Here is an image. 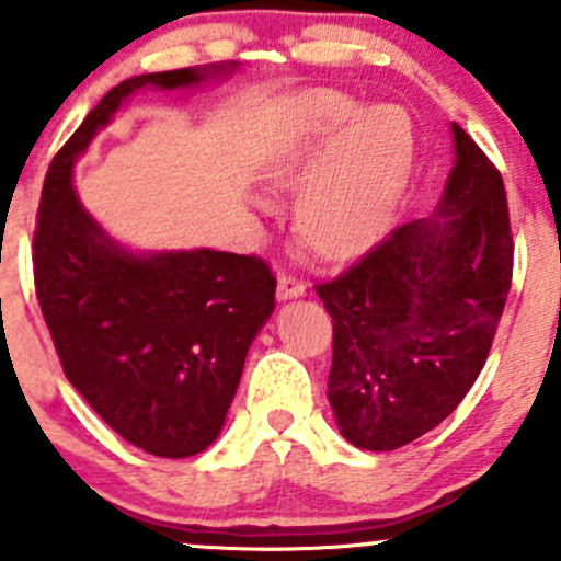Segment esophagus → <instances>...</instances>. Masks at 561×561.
Here are the masks:
<instances>
[{
    "label": "esophagus",
    "mask_w": 561,
    "mask_h": 561,
    "mask_svg": "<svg viewBox=\"0 0 561 561\" xmlns=\"http://www.w3.org/2000/svg\"><path fill=\"white\" fill-rule=\"evenodd\" d=\"M304 293H307V285L298 279V274H293V271H282L279 285H276V296H279V301H285V298H298L304 296Z\"/></svg>",
    "instance_id": "1"
}]
</instances>
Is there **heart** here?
Returning a JSON list of instances; mask_svg holds the SVG:
<instances>
[{"mask_svg":"<svg viewBox=\"0 0 561 561\" xmlns=\"http://www.w3.org/2000/svg\"><path fill=\"white\" fill-rule=\"evenodd\" d=\"M412 162L410 122L396 107L360 113L353 100L317 92L296 107L268 175L304 186L296 228L322 254L358 252L388 228Z\"/></svg>","mask_w":561,"mask_h":561,"instance_id":"obj_1","label":"heart"}]
</instances>
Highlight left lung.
Instances as JSON below:
<instances>
[{"mask_svg": "<svg viewBox=\"0 0 561 561\" xmlns=\"http://www.w3.org/2000/svg\"><path fill=\"white\" fill-rule=\"evenodd\" d=\"M454 140L439 217L399 225L314 285L333 320L328 401L355 448L396 450L439 426L505 312L516 249L505 184L458 124Z\"/></svg>", "mask_w": 561, "mask_h": 561, "instance_id": "1", "label": "left lung"}]
</instances>
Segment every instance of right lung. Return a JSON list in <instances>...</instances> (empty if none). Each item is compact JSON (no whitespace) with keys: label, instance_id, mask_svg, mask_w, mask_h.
I'll return each instance as SVG.
<instances>
[{"label":"right lung","instance_id":"1","mask_svg":"<svg viewBox=\"0 0 561 561\" xmlns=\"http://www.w3.org/2000/svg\"><path fill=\"white\" fill-rule=\"evenodd\" d=\"M206 72H146L113 87L50 160L32 241L65 377L118 437L162 458L217 439L249 344L276 307V276L257 254L124 252L78 203L72 162L135 89L190 87Z\"/></svg>","mask_w":561,"mask_h":561}]
</instances>
